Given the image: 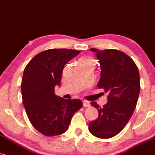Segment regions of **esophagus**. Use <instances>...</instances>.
Masks as SVG:
<instances>
[{
    "label": "esophagus",
    "instance_id": "1",
    "mask_svg": "<svg viewBox=\"0 0 155 155\" xmlns=\"http://www.w3.org/2000/svg\"><path fill=\"white\" fill-rule=\"evenodd\" d=\"M83 104L84 107H89L90 106V102L86 100L83 101Z\"/></svg>",
    "mask_w": 155,
    "mask_h": 155
}]
</instances>
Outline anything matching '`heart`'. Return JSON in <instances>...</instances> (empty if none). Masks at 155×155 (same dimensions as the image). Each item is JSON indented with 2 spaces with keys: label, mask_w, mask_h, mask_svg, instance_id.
Masks as SVG:
<instances>
[{
  "label": "heart",
  "mask_w": 155,
  "mask_h": 155,
  "mask_svg": "<svg viewBox=\"0 0 155 155\" xmlns=\"http://www.w3.org/2000/svg\"><path fill=\"white\" fill-rule=\"evenodd\" d=\"M93 60L90 57H85L81 58L78 61V63H87V64H93Z\"/></svg>",
  "instance_id": "heart-1"
}]
</instances>
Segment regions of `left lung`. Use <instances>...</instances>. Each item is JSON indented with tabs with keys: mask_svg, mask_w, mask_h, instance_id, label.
<instances>
[{
	"mask_svg": "<svg viewBox=\"0 0 155 155\" xmlns=\"http://www.w3.org/2000/svg\"><path fill=\"white\" fill-rule=\"evenodd\" d=\"M91 51L96 53L100 63L97 85L108 93V102L103 107L91 102L99 114L96 120L90 122L88 129L98 138L109 139L117 135L133 115L140 91L139 72L132 59L123 51L93 48Z\"/></svg>",
	"mask_w": 155,
	"mask_h": 155,
	"instance_id": "8db88e82",
	"label": "left lung"
}]
</instances>
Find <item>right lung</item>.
Segmentation results:
<instances>
[{"label": "right lung", "instance_id": "right-lung-1", "mask_svg": "<svg viewBox=\"0 0 155 155\" xmlns=\"http://www.w3.org/2000/svg\"><path fill=\"white\" fill-rule=\"evenodd\" d=\"M80 52L47 49L36 55L24 69L21 85L23 104L32 126L45 136L65 132L74 113L83 106L81 100H67L54 94L64 65Z\"/></svg>", "mask_w": 155, "mask_h": 155}]
</instances>
